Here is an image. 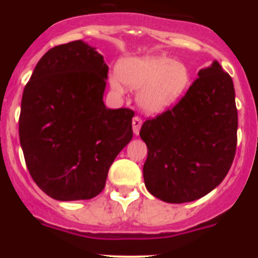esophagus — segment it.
Returning <instances> with one entry per match:
<instances>
[{"instance_id": "34e87169", "label": "esophagus", "mask_w": 258, "mask_h": 258, "mask_svg": "<svg viewBox=\"0 0 258 258\" xmlns=\"http://www.w3.org/2000/svg\"><path fill=\"white\" fill-rule=\"evenodd\" d=\"M141 126H142V119L140 118V117H134V119H132V130H134L135 135L140 134Z\"/></svg>"}]
</instances>
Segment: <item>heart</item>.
I'll return each mask as SVG.
<instances>
[{"mask_svg":"<svg viewBox=\"0 0 258 258\" xmlns=\"http://www.w3.org/2000/svg\"><path fill=\"white\" fill-rule=\"evenodd\" d=\"M139 90L137 103L146 113L158 114L177 103L191 83L186 64L166 56L123 58L117 64V75L110 76L111 88L118 95L123 85Z\"/></svg>","mask_w":258,"mask_h":258,"instance_id":"b5f03b06","label":"heart"}]
</instances>
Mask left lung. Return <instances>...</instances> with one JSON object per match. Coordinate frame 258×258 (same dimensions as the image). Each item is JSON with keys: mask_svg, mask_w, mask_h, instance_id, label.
Masks as SVG:
<instances>
[{"mask_svg": "<svg viewBox=\"0 0 258 258\" xmlns=\"http://www.w3.org/2000/svg\"><path fill=\"white\" fill-rule=\"evenodd\" d=\"M232 79L217 61L199 71L172 110L147 119L140 136L147 145L145 186L168 204L206 196L227 175L237 145Z\"/></svg>", "mask_w": 258, "mask_h": 258, "instance_id": "left-lung-1", "label": "left lung"}]
</instances>
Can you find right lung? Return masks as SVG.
I'll return each instance as SVG.
<instances>
[{"label":"right lung","mask_w":258,"mask_h":258,"mask_svg":"<svg viewBox=\"0 0 258 258\" xmlns=\"http://www.w3.org/2000/svg\"><path fill=\"white\" fill-rule=\"evenodd\" d=\"M108 66L83 41L48 49L22 95L20 142L31 177L58 201L97 196L132 140L134 111L103 103Z\"/></svg>","instance_id":"add662e5"}]
</instances>
